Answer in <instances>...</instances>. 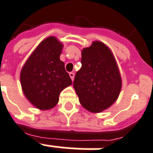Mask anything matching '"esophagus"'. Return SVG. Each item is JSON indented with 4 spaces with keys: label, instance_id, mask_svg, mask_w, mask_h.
I'll list each match as a JSON object with an SVG mask.
<instances>
[{
    "label": "esophagus",
    "instance_id": "esophagus-1",
    "mask_svg": "<svg viewBox=\"0 0 153 153\" xmlns=\"http://www.w3.org/2000/svg\"><path fill=\"white\" fill-rule=\"evenodd\" d=\"M70 77H71V79H72V80H74V73H73V72H71L70 73Z\"/></svg>",
    "mask_w": 153,
    "mask_h": 153
}]
</instances>
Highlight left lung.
<instances>
[{
	"label": "left lung",
	"mask_w": 153,
	"mask_h": 153,
	"mask_svg": "<svg viewBox=\"0 0 153 153\" xmlns=\"http://www.w3.org/2000/svg\"><path fill=\"white\" fill-rule=\"evenodd\" d=\"M81 63L73 84L79 102L91 112H101L120 92L122 81L115 58L107 45L94 42L82 51Z\"/></svg>",
	"instance_id": "left-lung-1"
}]
</instances>
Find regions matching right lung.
<instances>
[{
    "mask_svg": "<svg viewBox=\"0 0 153 153\" xmlns=\"http://www.w3.org/2000/svg\"><path fill=\"white\" fill-rule=\"evenodd\" d=\"M62 45L49 37L38 45L21 71V85L25 97L40 110L53 108L64 88L72 80L60 60Z\"/></svg>",
    "mask_w": 153,
    "mask_h": 153,
    "instance_id": "1",
    "label": "right lung"
}]
</instances>
